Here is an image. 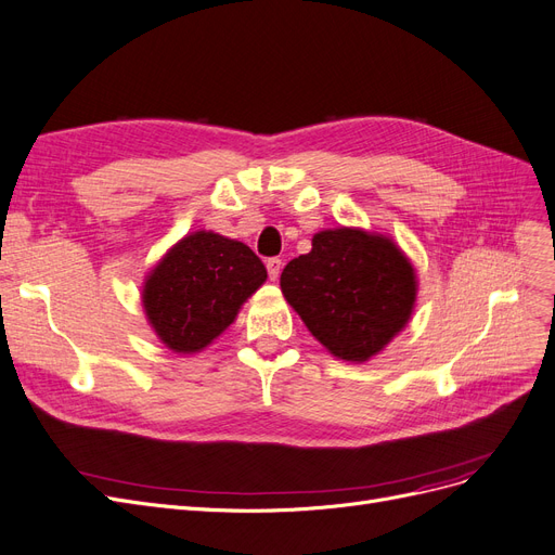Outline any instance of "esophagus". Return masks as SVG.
I'll list each match as a JSON object with an SVG mask.
<instances>
[{"mask_svg":"<svg viewBox=\"0 0 555 555\" xmlns=\"http://www.w3.org/2000/svg\"><path fill=\"white\" fill-rule=\"evenodd\" d=\"M266 269H269V278L275 282L282 273V259H278V257L269 259V261H266Z\"/></svg>","mask_w":555,"mask_h":555,"instance_id":"1","label":"esophagus"}]
</instances>
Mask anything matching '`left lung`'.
I'll use <instances>...</instances> for the list:
<instances>
[{
    "label": "left lung",
    "instance_id": "1",
    "mask_svg": "<svg viewBox=\"0 0 555 555\" xmlns=\"http://www.w3.org/2000/svg\"><path fill=\"white\" fill-rule=\"evenodd\" d=\"M280 289L321 347L360 365L406 328L417 275L390 236L335 227L314 234L312 250L284 266Z\"/></svg>",
    "mask_w": 555,
    "mask_h": 555
}]
</instances>
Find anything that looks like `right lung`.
Instances as JSON below:
<instances>
[{"instance_id": "right-lung-1", "label": "right lung", "mask_w": 555, "mask_h": 555, "mask_svg": "<svg viewBox=\"0 0 555 555\" xmlns=\"http://www.w3.org/2000/svg\"><path fill=\"white\" fill-rule=\"evenodd\" d=\"M266 278L261 259L245 243L199 229L171 245L146 273L142 308L169 351L193 356L232 326Z\"/></svg>"}]
</instances>
